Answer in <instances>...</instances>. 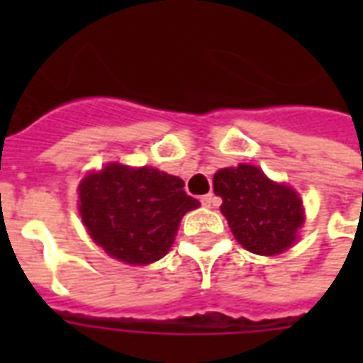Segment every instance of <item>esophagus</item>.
I'll use <instances>...</instances> for the list:
<instances>
[{
	"label": "esophagus",
	"instance_id": "obj_1",
	"mask_svg": "<svg viewBox=\"0 0 363 363\" xmlns=\"http://www.w3.org/2000/svg\"><path fill=\"white\" fill-rule=\"evenodd\" d=\"M220 203V199L216 198V196H213V194H207V196H203V198H201V205H203V207H216V205Z\"/></svg>",
	"mask_w": 363,
	"mask_h": 363
}]
</instances>
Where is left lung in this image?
Listing matches in <instances>:
<instances>
[{
    "mask_svg": "<svg viewBox=\"0 0 363 363\" xmlns=\"http://www.w3.org/2000/svg\"><path fill=\"white\" fill-rule=\"evenodd\" d=\"M213 186L233 238L247 250L275 256L296 242L305 215L294 188L273 182L259 167L247 164L216 171Z\"/></svg>",
    "mask_w": 363,
    "mask_h": 363,
    "instance_id": "obj_1",
    "label": "left lung"
}]
</instances>
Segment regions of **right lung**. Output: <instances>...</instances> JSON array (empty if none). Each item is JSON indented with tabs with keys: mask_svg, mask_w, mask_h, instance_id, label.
I'll list each match as a JSON object with an SVG mask.
<instances>
[{
	"mask_svg": "<svg viewBox=\"0 0 363 363\" xmlns=\"http://www.w3.org/2000/svg\"><path fill=\"white\" fill-rule=\"evenodd\" d=\"M198 207L182 179L147 165L107 164L79 184V213L90 238L131 265L164 258L182 216Z\"/></svg>",
	"mask_w": 363,
	"mask_h": 363,
	"instance_id": "obj_1",
	"label": "right lung"
}]
</instances>
